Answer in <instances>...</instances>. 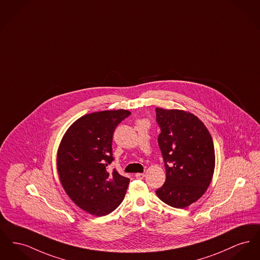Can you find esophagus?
Masks as SVG:
<instances>
[{
    "mask_svg": "<svg viewBox=\"0 0 260 260\" xmlns=\"http://www.w3.org/2000/svg\"><path fill=\"white\" fill-rule=\"evenodd\" d=\"M144 176H145V175H144L143 173H138V174H136V175H135V177H136L137 179H143V178H144Z\"/></svg>",
    "mask_w": 260,
    "mask_h": 260,
    "instance_id": "1",
    "label": "esophagus"
}]
</instances>
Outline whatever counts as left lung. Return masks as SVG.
I'll return each mask as SVG.
<instances>
[{
    "mask_svg": "<svg viewBox=\"0 0 260 260\" xmlns=\"http://www.w3.org/2000/svg\"><path fill=\"white\" fill-rule=\"evenodd\" d=\"M156 122L166 168V181L156 194L172 207L184 208L200 199L211 183L213 140L198 117L182 110L156 108Z\"/></svg>",
    "mask_w": 260,
    "mask_h": 260,
    "instance_id": "1",
    "label": "left lung"
}]
</instances>
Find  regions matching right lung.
<instances>
[{
  "mask_svg": "<svg viewBox=\"0 0 260 260\" xmlns=\"http://www.w3.org/2000/svg\"><path fill=\"white\" fill-rule=\"evenodd\" d=\"M131 115L126 110L85 115L64 134L58 150V172L67 194L96 216L113 212L124 198L129 179L108 166L114 160L113 135Z\"/></svg>",
  "mask_w": 260,
  "mask_h": 260,
  "instance_id": "right-lung-1",
  "label": "right lung"
}]
</instances>
